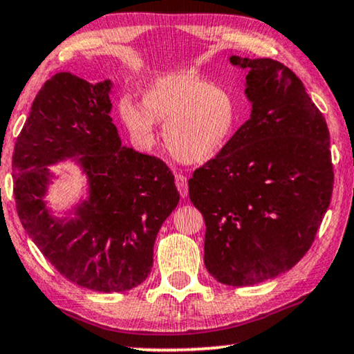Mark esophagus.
I'll return each instance as SVG.
<instances>
[{"label": "esophagus", "instance_id": "esophagus-1", "mask_svg": "<svg viewBox=\"0 0 354 354\" xmlns=\"http://www.w3.org/2000/svg\"><path fill=\"white\" fill-rule=\"evenodd\" d=\"M176 185H177V189H178V193H180L182 198H187V194H188V180H187V177L182 176V174H177V176H176Z\"/></svg>", "mask_w": 354, "mask_h": 354}]
</instances>
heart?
Segmentation results:
<instances>
[{"instance_id":"b5f03b06","label":"heart","mask_w":354,"mask_h":354,"mask_svg":"<svg viewBox=\"0 0 354 354\" xmlns=\"http://www.w3.org/2000/svg\"><path fill=\"white\" fill-rule=\"evenodd\" d=\"M118 113L131 138L142 147L155 142V123L165 127L166 149L174 158L199 165L230 142L237 120L236 101L220 85L189 73L156 77L142 93V106L124 96Z\"/></svg>"}]
</instances>
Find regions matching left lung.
Returning a JSON list of instances; mask_svg holds the SVG:
<instances>
[{
	"mask_svg": "<svg viewBox=\"0 0 354 354\" xmlns=\"http://www.w3.org/2000/svg\"><path fill=\"white\" fill-rule=\"evenodd\" d=\"M248 69V120L188 180L204 216V264L216 281L252 286L308 252L333 196L329 129L301 79L270 58L232 55Z\"/></svg>",
	"mask_w": 354,
	"mask_h": 354,
	"instance_id": "obj_1",
	"label": "left lung"
}]
</instances>
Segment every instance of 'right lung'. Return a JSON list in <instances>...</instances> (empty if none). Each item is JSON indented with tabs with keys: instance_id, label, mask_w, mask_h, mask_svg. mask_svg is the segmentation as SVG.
Masks as SVG:
<instances>
[{
	"instance_id": "add662e5",
	"label": "right lung",
	"mask_w": 354,
	"mask_h": 354,
	"mask_svg": "<svg viewBox=\"0 0 354 354\" xmlns=\"http://www.w3.org/2000/svg\"><path fill=\"white\" fill-rule=\"evenodd\" d=\"M111 88V80L53 75L32 101L12 155L26 234L64 279L100 292L133 290L150 275L156 234L180 199L166 162L122 145ZM68 158L87 176L89 196L59 219L45 203L46 166Z\"/></svg>"
}]
</instances>
